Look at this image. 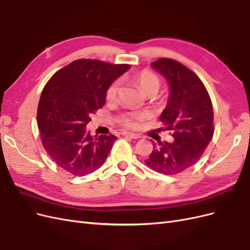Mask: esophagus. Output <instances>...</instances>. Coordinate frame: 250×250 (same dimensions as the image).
<instances>
[{"instance_id":"1","label":"esophagus","mask_w":250,"mask_h":250,"mask_svg":"<svg viewBox=\"0 0 250 250\" xmlns=\"http://www.w3.org/2000/svg\"><path fill=\"white\" fill-rule=\"evenodd\" d=\"M123 135H125V137L130 138V139H133V140H137V139H140V138H141L140 134L132 133V132H123Z\"/></svg>"}]
</instances>
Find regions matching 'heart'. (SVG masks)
<instances>
[{
	"label": "heart",
	"instance_id": "heart-1",
	"mask_svg": "<svg viewBox=\"0 0 250 250\" xmlns=\"http://www.w3.org/2000/svg\"><path fill=\"white\" fill-rule=\"evenodd\" d=\"M132 80L137 83L144 94H146L148 92L156 93L158 87H160V79H158V77L153 72H151L149 70H143L135 73L132 76ZM119 80H115L110 83L106 89V93H105L106 100L112 101L116 99L119 92ZM145 117L146 115L144 112L129 111L124 113V115L119 118V123L127 128H131V129H133V128H137L139 126V123Z\"/></svg>",
	"mask_w": 250,
	"mask_h": 250
}]
</instances>
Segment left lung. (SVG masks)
<instances>
[{
	"mask_svg": "<svg viewBox=\"0 0 250 250\" xmlns=\"http://www.w3.org/2000/svg\"><path fill=\"white\" fill-rule=\"evenodd\" d=\"M151 65L170 85L167 106L160 119L174 140L153 144L145 164L158 173L175 175L197 163L213 139V104L202 81L183 63L161 58Z\"/></svg>",
	"mask_w": 250,
	"mask_h": 250,
	"instance_id": "obj_1",
	"label": "left lung"
}]
</instances>
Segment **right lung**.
Wrapping results in <instances>:
<instances>
[{
    "label": "right lung",
    "instance_id": "obj_1",
    "mask_svg": "<svg viewBox=\"0 0 250 250\" xmlns=\"http://www.w3.org/2000/svg\"><path fill=\"white\" fill-rule=\"evenodd\" d=\"M129 67L78 59L47 82L37 107V126L44 150L58 167L72 175L84 176L106 161L117 137L93 138L85 127L104 105L110 83Z\"/></svg>",
    "mask_w": 250,
    "mask_h": 250
}]
</instances>
